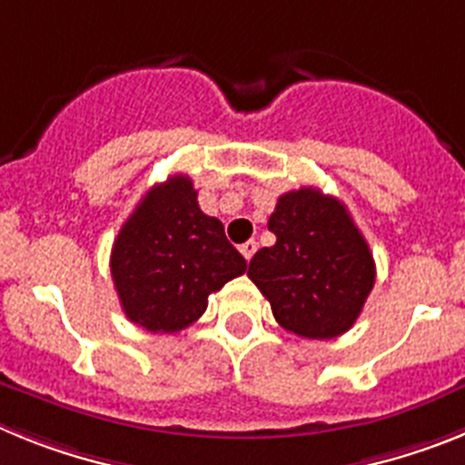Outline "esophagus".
<instances>
[{
    "instance_id": "1",
    "label": "esophagus",
    "mask_w": 465,
    "mask_h": 465,
    "mask_svg": "<svg viewBox=\"0 0 465 465\" xmlns=\"http://www.w3.org/2000/svg\"><path fill=\"white\" fill-rule=\"evenodd\" d=\"M256 249H258V244L253 240H249V242H244V244L240 246V252H242V256L246 258V261H252V256L253 253H256Z\"/></svg>"
}]
</instances>
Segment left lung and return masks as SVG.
Segmentation results:
<instances>
[{
    "label": "left lung",
    "instance_id": "1",
    "mask_svg": "<svg viewBox=\"0 0 465 465\" xmlns=\"http://www.w3.org/2000/svg\"><path fill=\"white\" fill-rule=\"evenodd\" d=\"M277 242L249 262L282 328L331 340L354 326L375 286L371 246L338 197L316 188L283 193L268 221Z\"/></svg>",
    "mask_w": 465,
    "mask_h": 465
}]
</instances>
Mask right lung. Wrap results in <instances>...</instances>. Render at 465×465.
<instances>
[{
	"instance_id": "right-lung-1",
	"label": "right lung",
	"mask_w": 465,
	"mask_h": 465,
	"mask_svg": "<svg viewBox=\"0 0 465 465\" xmlns=\"http://www.w3.org/2000/svg\"><path fill=\"white\" fill-rule=\"evenodd\" d=\"M246 272L223 223L200 209L186 174L139 200L111 249V277L125 316L151 332H176L207 310L209 293Z\"/></svg>"
}]
</instances>
